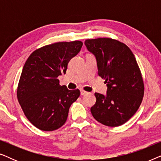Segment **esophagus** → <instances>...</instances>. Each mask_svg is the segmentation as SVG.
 Listing matches in <instances>:
<instances>
[{
  "label": "esophagus",
  "mask_w": 161,
  "mask_h": 161,
  "mask_svg": "<svg viewBox=\"0 0 161 161\" xmlns=\"http://www.w3.org/2000/svg\"><path fill=\"white\" fill-rule=\"evenodd\" d=\"M87 93H88V92H85L84 90H83V89L80 90V95H85V94H86Z\"/></svg>",
  "instance_id": "1"
}]
</instances>
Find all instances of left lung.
Wrapping results in <instances>:
<instances>
[{"label": "left lung", "mask_w": 161, "mask_h": 161, "mask_svg": "<svg viewBox=\"0 0 161 161\" xmlns=\"http://www.w3.org/2000/svg\"><path fill=\"white\" fill-rule=\"evenodd\" d=\"M84 44L95 56L98 75L107 86L105 95L94 94L92 116L106 126L122 125L137 111L144 97V82L135 56L126 45L115 39H86Z\"/></svg>", "instance_id": "1"}]
</instances>
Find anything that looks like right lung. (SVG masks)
Returning <instances> with one entry per match:
<instances>
[{
    "mask_svg": "<svg viewBox=\"0 0 161 161\" xmlns=\"http://www.w3.org/2000/svg\"><path fill=\"white\" fill-rule=\"evenodd\" d=\"M80 41L57 42L32 53L23 68L17 99L31 123L44 131L58 129L67 121L70 105L80 96L78 89L59 85L70 59L80 52Z\"/></svg>",
    "mask_w": 161,
    "mask_h": 161,
    "instance_id": "obj_1",
    "label": "right lung"
}]
</instances>
